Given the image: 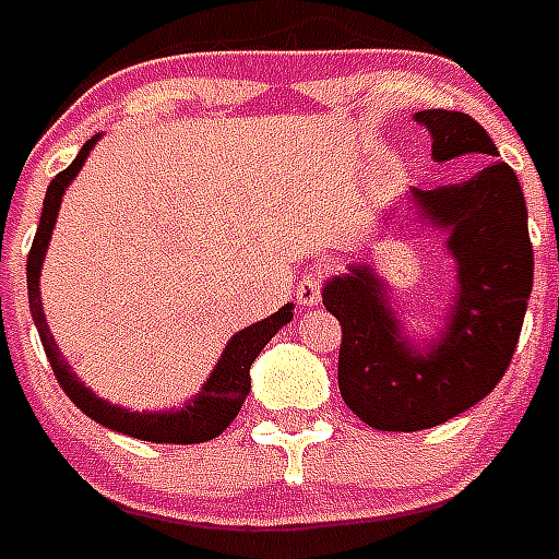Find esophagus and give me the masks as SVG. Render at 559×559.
Masks as SVG:
<instances>
[{"label":"esophagus","instance_id":"1","mask_svg":"<svg viewBox=\"0 0 559 559\" xmlns=\"http://www.w3.org/2000/svg\"><path fill=\"white\" fill-rule=\"evenodd\" d=\"M320 300H323V276L317 274V271H308V274H302L300 285H297V302L311 308Z\"/></svg>","mask_w":559,"mask_h":559}]
</instances>
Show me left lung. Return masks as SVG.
Listing matches in <instances>:
<instances>
[{"mask_svg":"<svg viewBox=\"0 0 559 559\" xmlns=\"http://www.w3.org/2000/svg\"><path fill=\"white\" fill-rule=\"evenodd\" d=\"M432 158L479 155L488 164L462 185L409 190L415 213L448 230L456 297L436 343L418 349L390 306V288L369 265H349L323 288L341 320L337 386L352 413L374 430L415 432L471 409L502 381L534 285V248L520 178L497 158L485 129L464 111L424 109Z\"/></svg>","mask_w":559,"mask_h":559,"instance_id":"left-lung-1","label":"left lung"}]
</instances>
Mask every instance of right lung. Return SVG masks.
I'll list each match as a JSON object with an SVG mask.
<instances>
[{
    "instance_id": "add662e5",
    "label": "right lung",
    "mask_w": 559,
    "mask_h": 559,
    "mask_svg": "<svg viewBox=\"0 0 559 559\" xmlns=\"http://www.w3.org/2000/svg\"><path fill=\"white\" fill-rule=\"evenodd\" d=\"M97 138H88L78 158L71 160L69 167L62 169L60 176L51 178V185L46 190V202H43V216H39L37 236L31 245L28 253V302H31V317L37 325L39 341L48 355V364L53 369V378L60 381L74 406H80L92 421L103 424L115 432L132 436L141 441H155V444H199V441H210L222 436L230 427L239 409H242L248 392H251V366L257 355L267 346V341L274 337L285 323H292L294 306H283L265 320L248 325L242 332H236L230 343L225 346L222 357H218L216 369L210 372L204 381L202 392H195L193 399L187 401L181 409H164V413H129L123 406H115L109 401L97 399L95 392L83 386L78 381V374L71 372V366L66 364V357L60 355L57 343L51 337V329L43 314V297H39V271H43V259H46L48 242H51L53 225H57V213H60V202L66 187L78 178V173L86 164L92 146L97 144Z\"/></svg>"
}]
</instances>
